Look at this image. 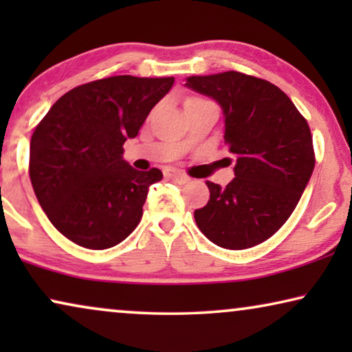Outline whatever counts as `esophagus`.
Here are the masks:
<instances>
[{
    "label": "esophagus",
    "instance_id": "1",
    "mask_svg": "<svg viewBox=\"0 0 352 352\" xmlns=\"http://www.w3.org/2000/svg\"><path fill=\"white\" fill-rule=\"evenodd\" d=\"M168 176H170L175 182H177V184H187V182L190 181L189 176L184 175V173H181V171H176V170L168 173Z\"/></svg>",
    "mask_w": 352,
    "mask_h": 352
}]
</instances>
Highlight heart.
Segmentation results:
<instances>
[{
  "instance_id": "heart-1",
  "label": "heart",
  "mask_w": 352,
  "mask_h": 352,
  "mask_svg": "<svg viewBox=\"0 0 352 352\" xmlns=\"http://www.w3.org/2000/svg\"><path fill=\"white\" fill-rule=\"evenodd\" d=\"M192 100H200V99H190V100H189V102H192Z\"/></svg>"
}]
</instances>
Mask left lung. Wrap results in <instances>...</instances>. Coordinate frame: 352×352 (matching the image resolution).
I'll list each match as a JSON object with an SVG mask.
<instances>
[{
    "label": "left lung",
    "instance_id": "left-lung-1",
    "mask_svg": "<svg viewBox=\"0 0 352 352\" xmlns=\"http://www.w3.org/2000/svg\"><path fill=\"white\" fill-rule=\"evenodd\" d=\"M186 86L221 105L224 142L235 158L228 186L206 181L210 200L194 211L195 223L218 247L263 243L290 218L311 179L309 124L280 88L256 76L230 70L189 76Z\"/></svg>",
    "mask_w": 352,
    "mask_h": 352
}]
</instances>
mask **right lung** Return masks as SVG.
Listing matches in <instances>:
<instances>
[{
  "instance_id": "add662e5",
  "label": "right lung",
  "mask_w": 352,
  "mask_h": 352,
  "mask_svg": "<svg viewBox=\"0 0 352 352\" xmlns=\"http://www.w3.org/2000/svg\"><path fill=\"white\" fill-rule=\"evenodd\" d=\"M175 78L118 75L76 86L50 109L30 141V181L52 226L80 247L123 242L142 218L148 187L163 177L123 160Z\"/></svg>"
}]
</instances>
